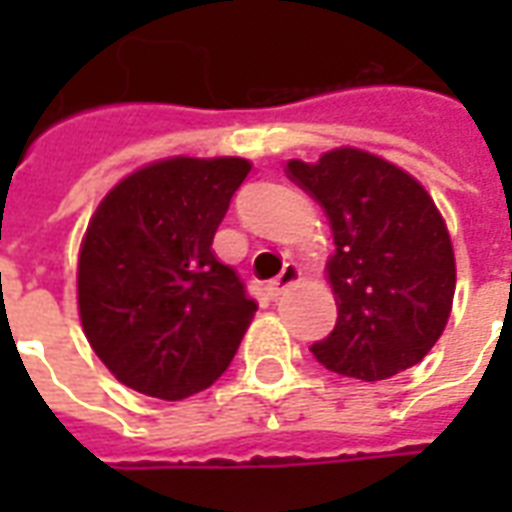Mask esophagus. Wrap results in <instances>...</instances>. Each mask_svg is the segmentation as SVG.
<instances>
[{"instance_id": "obj_1", "label": "esophagus", "mask_w": 512, "mask_h": 512, "mask_svg": "<svg viewBox=\"0 0 512 512\" xmlns=\"http://www.w3.org/2000/svg\"><path fill=\"white\" fill-rule=\"evenodd\" d=\"M299 277H301V268L296 266V263H285V268H282V274H279L277 279H271V282H268V285H266L268 296H274V299H277L282 290L290 288L293 282H299Z\"/></svg>"}]
</instances>
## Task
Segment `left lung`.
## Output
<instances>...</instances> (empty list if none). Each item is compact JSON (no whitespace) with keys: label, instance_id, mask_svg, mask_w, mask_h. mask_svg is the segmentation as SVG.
<instances>
[{"label":"left lung","instance_id":"obj_1","mask_svg":"<svg viewBox=\"0 0 512 512\" xmlns=\"http://www.w3.org/2000/svg\"><path fill=\"white\" fill-rule=\"evenodd\" d=\"M288 178L332 224L337 323L312 356L337 376L384 381L414 367L447 326L455 296L450 233L430 194L384 158L337 147Z\"/></svg>","mask_w":512,"mask_h":512}]
</instances>
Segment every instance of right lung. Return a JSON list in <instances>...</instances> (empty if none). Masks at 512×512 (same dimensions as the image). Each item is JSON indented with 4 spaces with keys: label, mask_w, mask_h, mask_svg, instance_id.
<instances>
[{
    "label": "right lung",
    "mask_w": 512,
    "mask_h": 512,
    "mask_svg": "<svg viewBox=\"0 0 512 512\" xmlns=\"http://www.w3.org/2000/svg\"><path fill=\"white\" fill-rule=\"evenodd\" d=\"M249 169L246 158H167L98 205L79 255V315L120 384L183 400L230 367L257 304L211 244Z\"/></svg>",
    "instance_id": "obj_1"
}]
</instances>
